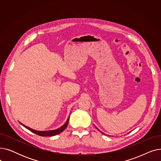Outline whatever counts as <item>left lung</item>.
I'll use <instances>...</instances> for the list:
<instances>
[{
	"mask_svg": "<svg viewBox=\"0 0 161 161\" xmlns=\"http://www.w3.org/2000/svg\"><path fill=\"white\" fill-rule=\"evenodd\" d=\"M95 127H96V126H95ZM96 128H97V129H98V130H99V131H100V132H102V133H103V134H104V132H101V131H100V130H99V129H98V128H97V127H96Z\"/></svg>",
	"mask_w": 161,
	"mask_h": 161,
	"instance_id": "1",
	"label": "left lung"
}]
</instances>
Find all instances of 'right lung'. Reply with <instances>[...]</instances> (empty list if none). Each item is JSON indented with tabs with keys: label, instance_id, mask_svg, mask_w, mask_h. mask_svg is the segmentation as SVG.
<instances>
[{
	"label": "right lung",
	"instance_id": "add662e5",
	"mask_svg": "<svg viewBox=\"0 0 161 161\" xmlns=\"http://www.w3.org/2000/svg\"><path fill=\"white\" fill-rule=\"evenodd\" d=\"M69 118H70V116L69 117V118H68V119L66 121V123L62 126H61L60 128H58V129H55V130H47V131H39V130H34V129L29 127V126L23 125V123H21L20 122H19V123L21 125H23L24 127L27 129L28 130L32 132L33 133L39 135V136H55V135H57V134H59L60 133H61L67 127L68 124H69Z\"/></svg>",
	"mask_w": 161,
	"mask_h": 161
}]
</instances>
